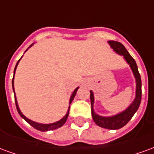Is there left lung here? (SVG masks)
I'll list each match as a JSON object with an SVG mask.
<instances>
[{"label": "left lung", "instance_id": "1", "mask_svg": "<svg viewBox=\"0 0 154 154\" xmlns=\"http://www.w3.org/2000/svg\"><path fill=\"white\" fill-rule=\"evenodd\" d=\"M108 43L116 53L119 54V55L124 56V58L125 59L128 64H129V67H131V70H132L136 80L135 99L133 101L132 104L126 110L122 111L121 113L117 114V115L113 116L104 117V116H98L97 114L95 113L93 109L94 95L93 92L91 91L90 97L91 105V116H92V118H93L95 123L98 126L108 129H119L124 127L127 123L129 122L139 109V105L141 102V97H142V90H141L142 83H141V77H140V74H139V70H138V67H137L135 60L129 54V52L127 51L125 47L121 43L117 42V41L110 40L108 41Z\"/></svg>", "mask_w": 154, "mask_h": 154}]
</instances>
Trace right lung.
Here are the masks:
<instances>
[{
  "mask_svg": "<svg viewBox=\"0 0 154 154\" xmlns=\"http://www.w3.org/2000/svg\"><path fill=\"white\" fill-rule=\"evenodd\" d=\"M32 45H33V44H31L29 47H31ZM26 50H27V49H26ZM20 60L17 62V63H16V65H15V70H14V76H13V79H12V87H13L14 93H15V89H14V77H15V69H16V67H17V65H18ZM78 88H79V87H77V88L74 90L73 93L72 94V96H71V97H70V100H69V105H70V104L72 103V101L73 100L74 97H75L76 94H77V90H78ZM15 106H16V109H17V111H18L19 115L21 116L22 118L25 119L26 122H28L29 124L30 125L33 126L35 129H38V130H39V131H48V130H54V129H58V128H60L61 126L63 125L64 124H65V122L67 121V117H68V114H69V110H70V106H69L67 114H66V116H64L63 119H61L60 120L57 121V122L52 123V124H39V123H36V122H35V121L31 120V119H28L27 117H25V116H24L23 114H22V112L20 111V108H19V106H18V103H17L16 97H15Z\"/></svg>",
  "mask_w": 154,
  "mask_h": 154,
  "instance_id": "add662e5",
  "label": "right lung"
}]
</instances>
